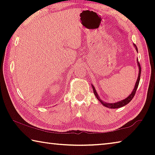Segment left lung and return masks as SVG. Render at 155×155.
I'll return each mask as SVG.
<instances>
[{
    "instance_id": "1",
    "label": "left lung",
    "mask_w": 155,
    "mask_h": 155,
    "mask_svg": "<svg viewBox=\"0 0 155 155\" xmlns=\"http://www.w3.org/2000/svg\"><path fill=\"white\" fill-rule=\"evenodd\" d=\"M133 45H134V46L135 47L136 51H137V46H136V45H135V44H133ZM137 64H138V66H139V74H138L137 80V81H136L135 87H134V89H133L132 93H131L130 95L128 96L127 98H125L124 100H122V101H121L117 102V103H105V102L103 101L101 98H100V97L98 96V94H97V92H96V90H95V87H94V85H91V86H92V89H93L94 95L96 96L97 99H98V101L101 102L102 104H103L104 107H108V108H110V109H117V108H120V107H124V106L126 105V104H127L128 103H130V102L131 101V100H132L133 97H134L135 94L136 93V91H137V89L138 87L139 83H140V75H141V66H140V63H139V61H137Z\"/></svg>"
}]
</instances>
